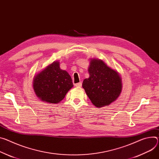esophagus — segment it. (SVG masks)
<instances>
[{"label":"esophagus","instance_id":"34e87169","mask_svg":"<svg viewBox=\"0 0 159 159\" xmlns=\"http://www.w3.org/2000/svg\"><path fill=\"white\" fill-rule=\"evenodd\" d=\"M75 86L77 88H80L82 86V83L81 82H79V83H77L75 84Z\"/></svg>","mask_w":159,"mask_h":159}]
</instances>
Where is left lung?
Segmentation results:
<instances>
[{
    "instance_id": "1",
    "label": "left lung",
    "mask_w": 159,
    "mask_h": 159,
    "mask_svg": "<svg viewBox=\"0 0 159 159\" xmlns=\"http://www.w3.org/2000/svg\"><path fill=\"white\" fill-rule=\"evenodd\" d=\"M89 77L84 80L82 87L91 102L97 107L109 105L122 91L121 78L117 71L102 61L93 59L88 69Z\"/></svg>"
}]
</instances>
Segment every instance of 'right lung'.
Here are the masks:
<instances>
[{
	"mask_svg": "<svg viewBox=\"0 0 159 159\" xmlns=\"http://www.w3.org/2000/svg\"><path fill=\"white\" fill-rule=\"evenodd\" d=\"M74 86L70 75L54 62L43 70L34 79L33 88L37 96L44 102L58 103Z\"/></svg>",
	"mask_w": 159,
	"mask_h": 159,
	"instance_id": "1",
	"label": "right lung"
}]
</instances>
